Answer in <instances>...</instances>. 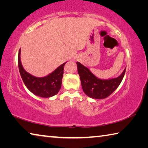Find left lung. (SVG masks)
<instances>
[{"label": "left lung", "mask_w": 148, "mask_h": 148, "mask_svg": "<svg viewBox=\"0 0 148 148\" xmlns=\"http://www.w3.org/2000/svg\"><path fill=\"white\" fill-rule=\"evenodd\" d=\"M76 64L83 91L90 98L94 99H105L114 92L121 84L126 71L125 68L118 77L114 78L101 79L79 62Z\"/></svg>", "instance_id": "left-lung-1"}]
</instances>
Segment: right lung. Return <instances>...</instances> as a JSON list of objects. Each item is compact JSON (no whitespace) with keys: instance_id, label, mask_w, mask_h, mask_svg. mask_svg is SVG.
Instances as JSON below:
<instances>
[{"instance_id":"1","label":"right lung","mask_w":148,"mask_h":148,"mask_svg":"<svg viewBox=\"0 0 148 148\" xmlns=\"http://www.w3.org/2000/svg\"><path fill=\"white\" fill-rule=\"evenodd\" d=\"M20 54L21 49H19L18 54V67L20 75L27 88L36 96L43 98H49L58 93L61 87L64 66L66 62L46 76L36 77L24 69Z\"/></svg>"}]
</instances>
